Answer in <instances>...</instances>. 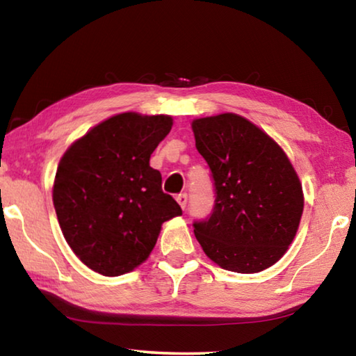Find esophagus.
<instances>
[{"label":"esophagus","instance_id":"esophagus-1","mask_svg":"<svg viewBox=\"0 0 356 356\" xmlns=\"http://www.w3.org/2000/svg\"><path fill=\"white\" fill-rule=\"evenodd\" d=\"M176 200L179 202V206L185 210L186 202H188V195H186V193H180V195L176 196Z\"/></svg>","mask_w":356,"mask_h":356}]
</instances>
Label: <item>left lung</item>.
Segmentation results:
<instances>
[{
    "label": "left lung",
    "instance_id": "1",
    "mask_svg": "<svg viewBox=\"0 0 356 356\" xmlns=\"http://www.w3.org/2000/svg\"><path fill=\"white\" fill-rule=\"evenodd\" d=\"M196 149L207 161L215 202L195 236L221 268L257 273L284 256L303 213V190L282 149L232 113L193 120Z\"/></svg>",
    "mask_w": 356,
    "mask_h": 356
}]
</instances>
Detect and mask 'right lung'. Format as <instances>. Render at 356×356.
Returning <instances> with one entry per match:
<instances>
[{
    "label": "right lung",
    "instance_id": "right-lung-1",
    "mask_svg": "<svg viewBox=\"0 0 356 356\" xmlns=\"http://www.w3.org/2000/svg\"><path fill=\"white\" fill-rule=\"evenodd\" d=\"M170 116L122 113L95 125L59 161L53 204L72 251L100 275L131 272L154 250L161 225L182 209L161 190L150 155Z\"/></svg>",
    "mask_w": 356,
    "mask_h": 356
}]
</instances>
